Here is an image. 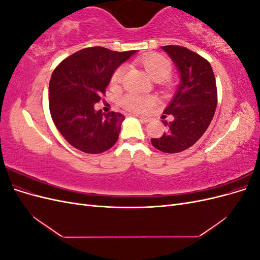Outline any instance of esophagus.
<instances>
[{"instance_id":"34e87169","label":"esophagus","mask_w":260,"mask_h":260,"mask_svg":"<svg viewBox=\"0 0 260 260\" xmlns=\"http://www.w3.org/2000/svg\"><path fill=\"white\" fill-rule=\"evenodd\" d=\"M138 118H139V119L141 120V121H143V122H148L149 120H151V119H149V118L148 117H146V116H137Z\"/></svg>"}]
</instances>
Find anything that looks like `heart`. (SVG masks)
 Instances as JSON below:
<instances>
[{"mask_svg":"<svg viewBox=\"0 0 260 260\" xmlns=\"http://www.w3.org/2000/svg\"><path fill=\"white\" fill-rule=\"evenodd\" d=\"M140 64L143 66L147 75L155 81H162L169 77L172 70V65L168 58L160 54L152 53L144 55V56L139 59ZM125 72V67L120 66L118 67L113 76H112V83L119 84L122 81V78ZM152 99L144 95H139V94L129 93L120 99V104L132 112H141L145 107L152 104Z\"/></svg>","mask_w":260,"mask_h":260,"instance_id":"b5f03b06","label":"heart"}]
</instances>
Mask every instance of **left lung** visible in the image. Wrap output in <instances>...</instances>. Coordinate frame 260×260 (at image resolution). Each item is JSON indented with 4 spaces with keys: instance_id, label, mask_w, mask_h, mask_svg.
I'll use <instances>...</instances> for the list:
<instances>
[{
    "instance_id": "1",
    "label": "left lung",
    "mask_w": 260,
    "mask_h": 260,
    "mask_svg": "<svg viewBox=\"0 0 260 260\" xmlns=\"http://www.w3.org/2000/svg\"><path fill=\"white\" fill-rule=\"evenodd\" d=\"M161 49L178 68L180 83L164 111L172 118L169 122L162 121L167 130L151 142L159 151L174 154L194 145L207 130L217 107V86L209 61L201 55L179 45Z\"/></svg>"
}]
</instances>
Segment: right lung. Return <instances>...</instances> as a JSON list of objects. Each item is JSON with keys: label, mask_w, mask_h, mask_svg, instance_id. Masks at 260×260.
Here are the masks:
<instances>
[{"label": "right lung", "mask_w": 260, "mask_h": 260, "mask_svg": "<svg viewBox=\"0 0 260 260\" xmlns=\"http://www.w3.org/2000/svg\"><path fill=\"white\" fill-rule=\"evenodd\" d=\"M137 51L114 52L101 46L70 55L54 69L49 85L52 119L67 142L88 154H100L118 140L124 116L95 111L117 67Z\"/></svg>", "instance_id": "obj_1"}]
</instances>
